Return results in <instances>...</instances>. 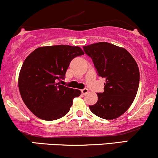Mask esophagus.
<instances>
[{
    "mask_svg": "<svg viewBox=\"0 0 158 158\" xmlns=\"http://www.w3.org/2000/svg\"><path fill=\"white\" fill-rule=\"evenodd\" d=\"M88 92H89V90L87 89L86 88H84V89H81V92H82L83 94H86Z\"/></svg>",
    "mask_w": 158,
    "mask_h": 158,
    "instance_id": "1",
    "label": "esophagus"
}]
</instances>
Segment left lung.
<instances>
[{"label":"left lung","instance_id":"1","mask_svg":"<svg viewBox=\"0 0 158 158\" xmlns=\"http://www.w3.org/2000/svg\"><path fill=\"white\" fill-rule=\"evenodd\" d=\"M83 48L93 61L98 76L106 78L104 91L98 93V102L89 107L99 118L115 119L130 107L138 92V64L127 50L109 43L100 42Z\"/></svg>","mask_w":158,"mask_h":158}]
</instances>
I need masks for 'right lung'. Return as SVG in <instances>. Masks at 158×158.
<instances>
[{"label": "right lung", "instance_id": "add662e5", "mask_svg": "<svg viewBox=\"0 0 158 158\" xmlns=\"http://www.w3.org/2000/svg\"><path fill=\"white\" fill-rule=\"evenodd\" d=\"M83 54L78 46L57 45L39 47L25 59L18 87L24 103L35 116L55 120L69 112L74 98L81 92L57 82L65 78L72 59Z\"/></svg>", "mask_w": 158, "mask_h": 158}]
</instances>
